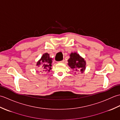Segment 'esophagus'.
I'll use <instances>...</instances> for the list:
<instances>
[{"mask_svg": "<svg viewBox=\"0 0 120 120\" xmlns=\"http://www.w3.org/2000/svg\"><path fill=\"white\" fill-rule=\"evenodd\" d=\"M60 63H64V60H63L62 61H61L60 62Z\"/></svg>", "mask_w": 120, "mask_h": 120, "instance_id": "1", "label": "esophagus"}]
</instances>
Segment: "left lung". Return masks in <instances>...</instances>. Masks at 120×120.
Here are the masks:
<instances>
[{
	"instance_id": "left-lung-1",
	"label": "left lung",
	"mask_w": 120,
	"mask_h": 120,
	"mask_svg": "<svg viewBox=\"0 0 120 120\" xmlns=\"http://www.w3.org/2000/svg\"><path fill=\"white\" fill-rule=\"evenodd\" d=\"M68 61V65L71 69L75 71V74H76V72H80L82 73L86 70V60L77 52H71L70 54V58Z\"/></svg>"
}]
</instances>
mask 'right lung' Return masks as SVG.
<instances>
[{"label":"right lung","instance_id":"1","mask_svg":"<svg viewBox=\"0 0 120 120\" xmlns=\"http://www.w3.org/2000/svg\"><path fill=\"white\" fill-rule=\"evenodd\" d=\"M52 59L49 57V54L48 53H45L41 58L40 59L37 63L36 65L38 67L41 66V72H50L52 70ZM43 70V71H41Z\"/></svg>","mask_w":120,"mask_h":120}]
</instances>
